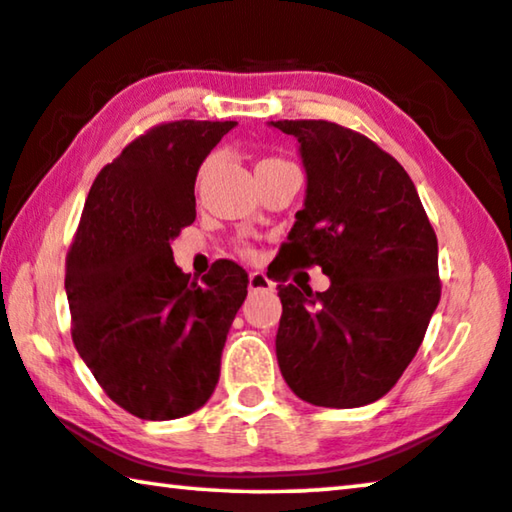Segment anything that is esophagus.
<instances>
[{
  "mask_svg": "<svg viewBox=\"0 0 512 512\" xmlns=\"http://www.w3.org/2000/svg\"><path fill=\"white\" fill-rule=\"evenodd\" d=\"M249 290L251 293H272L274 281L267 279L263 272H251L249 274Z\"/></svg>",
  "mask_w": 512,
  "mask_h": 512,
  "instance_id": "esophagus-1",
  "label": "esophagus"
}]
</instances>
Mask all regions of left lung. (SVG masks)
I'll return each instance as SVG.
<instances>
[{"instance_id": "8db88e82", "label": "left lung", "mask_w": 512, "mask_h": 512, "mask_svg": "<svg viewBox=\"0 0 512 512\" xmlns=\"http://www.w3.org/2000/svg\"><path fill=\"white\" fill-rule=\"evenodd\" d=\"M300 144L304 208L286 258L318 265L325 293L281 283L277 361L318 407L382 398L410 366L439 304L437 235L407 171L371 139L329 121H270Z\"/></svg>"}]
</instances>
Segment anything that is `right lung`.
Segmentation results:
<instances>
[{"label":"right lung","mask_w":512,"mask_h":512,"mask_svg":"<svg viewBox=\"0 0 512 512\" xmlns=\"http://www.w3.org/2000/svg\"><path fill=\"white\" fill-rule=\"evenodd\" d=\"M235 121H174L123 148L93 180L66 258L73 343L116 405L171 421L208 403L249 277L217 261L201 281L174 263L196 219L203 160Z\"/></svg>","instance_id":"right-lung-1"}]
</instances>
